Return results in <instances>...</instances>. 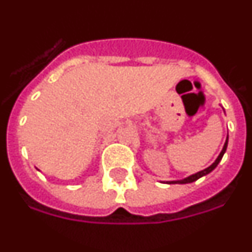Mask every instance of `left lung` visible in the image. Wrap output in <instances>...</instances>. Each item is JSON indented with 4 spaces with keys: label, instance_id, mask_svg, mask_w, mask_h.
I'll return each instance as SVG.
<instances>
[{
    "label": "left lung",
    "instance_id": "left-lung-1",
    "mask_svg": "<svg viewBox=\"0 0 252 252\" xmlns=\"http://www.w3.org/2000/svg\"><path fill=\"white\" fill-rule=\"evenodd\" d=\"M227 146H228V136H227V139H225V143H224V146H223V150H221V152L217 158V160H215V161L213 162L210 166H208V168L204 169V170H201V172L194 173V174L189 175V177H187V178H185V179H181V181H169V182H166V183H168V185H186V183H192V182L197 181V179H200L201 177H204V175L211 173L215 168H217L218 164L220 162L221 158H223V155H224V152L227 151Z\"/></svg>",
    "mask_w": 252,
    "mask_h": 252
}]
</instances>
